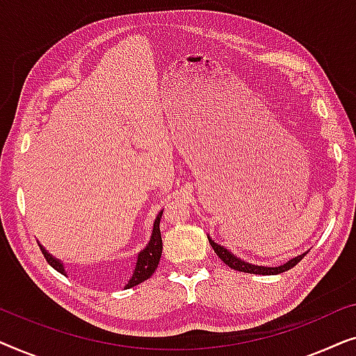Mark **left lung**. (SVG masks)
<instances>
[{"mask_svg":"<svg viewBox=\"0 0 356 356\" xmlns=\"http://www.w3.org/2000/svg\"><path fill=\"white\" fill-rule=\"evenodd\" d=\"M209 238V236H207ZM209 243H211V246L213 248V251L217 252V256L220 257V259L225 262L228 267H232V269L235 270H240V272H248V274H259V275H275V274H282V272L285 270H290L291 267H295L298 262L303 259L305 254H301L298 257H295V259H291L286 262L284 266H279V267H261V266H252V264H248V262L238 259L232 254L230 251H227L225 248L217 245V243H213L211 238H209Z\"/></svg>","mask_w":356,"mask_h":356,"instance_id":"8db88e82","label":"left lung"}]
</instances>
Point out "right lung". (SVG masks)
I'll list each match as a JSON object with an SVG mask.
<instances>
[{"label": "right lung", "instance_id": "1", "mask_svg": "<svg viewBox=\"0 0 356 356\" xmlns=\"http://www.w3.org/2000/svg\"><path fill=\"white\" fill-rule=\"evenodd\" d=\"M162 213L163 212H160L157 218H155L152 236H150V241H149V245L145 246V250L143 252H139L138 262H136L134 274H133V277H131V280L128 282V284H126V289H131V286H136V285H139L140 282L147 280L149 277L154 274L155 269H157L160 256H162V248H163L162 235H160V218H162ZM38 246H40V245H38ZM40 250L43 252V256H45L48 264H50L53 269H56L58 272H60V274L66 275L65 274V267H63L61 262L48 254V252L43 250L42 246H40Z\"/></svg>", "mask_w": 356, "mask_h": 356}]
</instances>
